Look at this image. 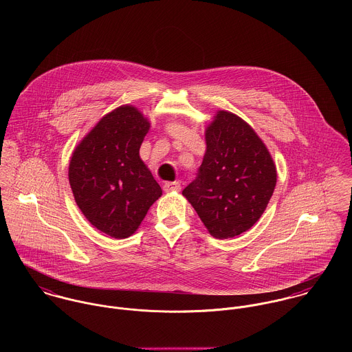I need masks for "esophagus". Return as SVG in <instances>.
Instances as JSON below:
<instances>
[{
  "mask_svg": "<svg viewBox=\"0 0 352 352\" xmlns=\"http://www.w3.org/2000/svg\"><path fill=\"white\" fill-rule=\"evenodd\" d=\"M180 183L179 182H168L164 184V191L165 192H176L180 191Z\"/></svg>",
  "mask_w": 352,
  "mask_h": 352,
  "instance_id": "obj_1",
  "label": "esophagus"
}]
</instances>
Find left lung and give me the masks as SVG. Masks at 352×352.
Segmentation results:
<instances>
[{
    "label": "left lung",
    "instance_id": "obj_1",
    "mask_svg": "<svg viewBox=\"0 0 352 352\" xmlns=\"http://www.w3.org/2000/svg\"><path fill=\"white\" fill-rule=\"evenodd\" d=\"M199 176L183 190L208 233L232 239L258 221L276 186V166L244 119L219 109L206 127Z\"/></svg>",
    "mask_w": 352,
    "mask_h": 352
}]
</instances>
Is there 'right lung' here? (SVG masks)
Masks as SVG:
<instances>
[{
	"mask_svg": "<svg viewBox=\"0 0 352 352\" xmlns=\"http://www.w3.org/2000/svg\"><path fill=\"white\" fill-rule=\"evenodd\" d=\"M149 129V119L124 104L105 113L72 154L69 183L74 201L89 223L112 239L134 234L162 195L140 155Z\"/></svg>",
	"mask_w": 352,
	"mask_h": 352,
	"instance_id": "1",
	"label": "right lung"
}]
</instances>
